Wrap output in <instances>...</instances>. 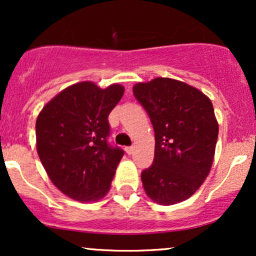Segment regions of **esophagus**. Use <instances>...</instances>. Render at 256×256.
<instances>
[{"label": "esophagus", "instance_id": "1", "mask_svg": "<svg viewBox=\"0 0 256 256\" xmlns=\"http://www.w3.org/2000/svg\"><path fill=\"white\" fill-rule=\"evenodd\" d=\"M125 150H126V152H128V155H131L132 152H134V146H126V148H125Z\"/></svg>", "mask_w": 256, "mask_h": 256}]
</instances>
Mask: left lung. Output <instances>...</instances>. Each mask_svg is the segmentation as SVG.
I'll list each match as a JSON object with an SVG mask.
<instances>
[{"instance_id":"left-lung-1","label":"left lung","mask_w":256,"mask_h":256,"mask_svg":"<svg viewBox=\"0 0 256 256\" xmlns=\"http://www.w3.org/2000/svg\"><path fill=\"white\" fill-rule=\"evenodd\" d=\"M155 132L152 165L140 174L148 198L171 206L196 192L210 174L219 125L212 102L195 86L158 77L134 85Z\"/></svg>"}]
</instances>
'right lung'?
<instances>
[{"label":"right lung","mask_w":256,"mask_h":256,"mask_svg":"<svg viewBox=\"0 0 256 256\" xmlns=\"http://www.w3.org/2000/svg\"><path fill=\"white\" fill-rule=\"evenodd\" d=\"M125 88L101 89L92 82L70 85L36 120L37 152L52 183L79 202H98L110 189L124 152L107 142L108 116Z\"/></svg>","instance_id":"1"}]
</instances>
